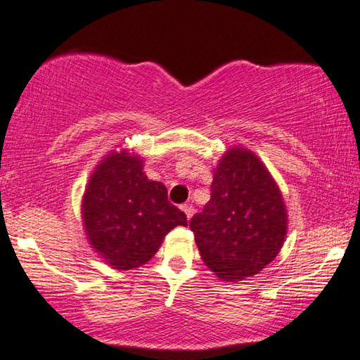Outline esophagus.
Masks as SVG:
<instances>
[{"label":"esophagus","instance_id":"esophagus-1","mask_svg":"<svg viewBox=\"0 0 360 360\" xmlns=\"http://www.w3.org/2000/svg\"><path fill=\"white\" fill-rule=\"evenodd\" d=\"M181 212L186 214V220H190V218L193 217V207H191V205H188V203L181 205Z\"/></svg>","mask_w":360,"mask_h":360}]
</instances>
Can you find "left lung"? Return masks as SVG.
<instances>
[{"mask_svg":"<svg viewBox=\"0 0 360 360\" xmlns=\"http://www.w3.org/2000/svg\"><path fill=\"white\" fill-rule=\"evenodd\" d=\"M200 256L223 281L255 276L276 258L288 233L281 190L255 152L228 148L213 169L212 198L190 221Z\"/></svg>","mask_w":360,"mask_h":360,"instance_id":"obj_1","label":"left lung"}]
</instances>
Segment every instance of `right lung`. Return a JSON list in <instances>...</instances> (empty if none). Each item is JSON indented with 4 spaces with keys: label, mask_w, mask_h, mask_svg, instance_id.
<instances>
[{
    "label": "right lung",
    "mask_w": 360,
    "mask_h": 360,
    "mask_svg": "<svg viewBox=\"0 0 360 360\" xmlns=\"http://www.w3.org/2000/svg\"><path fill=\"white\" fill-rule=\"evenodd\" d=\"M81 213L91 248L119 271L146 264L167 233L186 226L165 185L148 180L142 157L129 148L112 150L99 162L89 176Z\"/></svg>",
    "instance_id": "obj_1"
}]
</instances>
